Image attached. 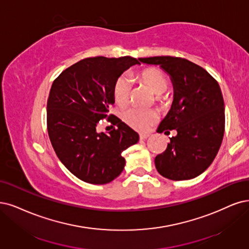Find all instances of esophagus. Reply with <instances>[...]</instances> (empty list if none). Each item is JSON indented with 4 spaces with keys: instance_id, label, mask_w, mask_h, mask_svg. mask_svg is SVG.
<instances>
[{
    "instance_id": "esophagus-1",
    "label": "esophagus",
    "mask_w": 249,
    "mask_h": 249,
    "mask_svg": "<svg viewBox=\"0 0 249 249\" xmlns=\"http://www.w3.org/2000/svg\"><path fill=\"white\" fill-rule=\"evenodd\" d=\"M151 135L150 134H148V133H141L140 134V139L141 140H146L148 139V137H150Z\"/></svg>"
}]
</instances>
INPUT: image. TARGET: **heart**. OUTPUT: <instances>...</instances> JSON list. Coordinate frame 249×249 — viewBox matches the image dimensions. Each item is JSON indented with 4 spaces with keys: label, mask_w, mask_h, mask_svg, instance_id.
<instances>
[{
    "label": "heart",
    "mask_w": 249,
    "mask_h": 249,
    "mask_svg": "<svg viewBox=\"0 0 249 249\" xmlns=\"http://www.w3.org/2000/svg\"><path fill=\"white\" fill-rule=\"evenodd\" d=\"M136 80L141 84L148 87L153 94L156 95V100L163 103L165 97L162 95L168 88V80L164 73L156 69H144L136 75ZM130 93V83L126 78H119L113 88V97L115 103L124 107L127 105ZM124 121L132 128L140 131H144L158 120V114L154 109H141L131 107L123 113Z\"/></svg>",
    "instance_id": "heart-1"
}]
</instances>
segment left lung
Masks as SVG:
<instances>
[{
	"label": "left lung",
	"mask_w": 249,
	"mask_h": 249,
	"mask_svg": "<svg viewBox=\"0 0 249 249\" xmlns=\"http://www.w3.org/2000/svg\"><path fill=\"white\" fill-rule=\"evenodd\" d=\"M159 66L169 75L173 101L158 132L177 130L167 149L155 158L162 177L171 180L192 179L213 163L225 132V105L218 83L201 67L173 56L140 58Z\"/></svg>",
	"instance_id": "1"
}]
</instances>
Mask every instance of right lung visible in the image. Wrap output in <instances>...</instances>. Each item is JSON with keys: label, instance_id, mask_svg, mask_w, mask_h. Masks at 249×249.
<instances>
[{"label": "right lung", "instance_id": "1", "mask_svg": "<svg viewBox=\"0 0 249 249\" xmlns=\"http://www.w3.org/2000/svg\"><path fill=\"white\" fill-rule=\"evenodd\" d=\"M140 59L130 56L89 57L72 64L53 82L47 101V128L61 163L79 179L105 185L124 169L122 152L140 135L116 116L113 88L122 73ZM107 117L117 126L107 135L97 131Z\"/></svg>", "mask_w": 249, "mask_h": 249}]
</instances>
